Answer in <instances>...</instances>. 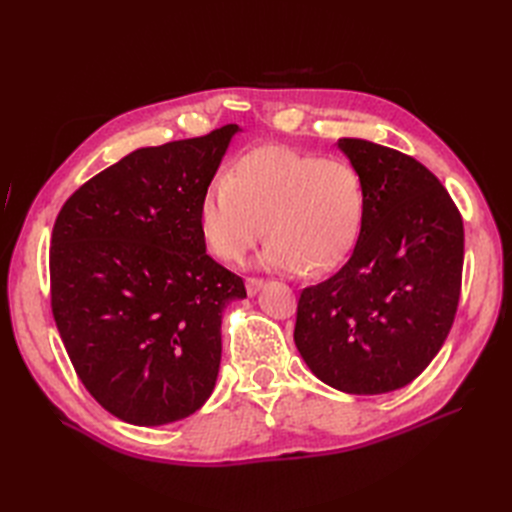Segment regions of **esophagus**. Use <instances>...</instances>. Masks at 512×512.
Listing matches in <instances>:
<instances>
[{
    "label": "esophagus",
    "mask_w": 512,
    "mask_h": 512,
    "mask_svg": "<svg viewBox=\"0 0 512 512\" xmlns=\"http://www.w3.org/2000/svg\"><path fill=\"white\" fill-rule=\"evenodd\" d=\"M265 286V280H262V277H247L245 280V288H247V294H250V297H254V294Z\"/></svg>",
    "instance_id": "obj_1"
}]
</instances>
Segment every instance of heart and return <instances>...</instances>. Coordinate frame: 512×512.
<instances>
[{
  "instance_id": "b5f03b06",
  "label": "heart",
  "mask_w": 512,
  "mask_h": 512,
  "mask_svg": "<svg viewBox=\"0 0 512 512\" xmlns=\"http://www.w3.org/2000/svg\"><path fill=\"white\" fill-rule=\"evenodd\" d=\"M363 218V179L350 162L280 145L243 153L198 205L200 237L215 258L237 265L267 232L262 262L280 271L342 265Z\"/></svg>"
}]
</instances>
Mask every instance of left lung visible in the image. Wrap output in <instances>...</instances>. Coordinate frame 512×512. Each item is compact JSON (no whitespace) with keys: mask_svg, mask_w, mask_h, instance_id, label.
<instances>
[{"mask_svg":"<svg viewBox=\"0 0 512 512\" xmlns=\"http://www.w3.org/2000/svg\"><path fill=\"white\" fill-rule=\"evenodd\" d=\"M337 145L363 179V228L346 265L301 292L294 344L333 389L380 395L421 376L453 327L463 220L412 156L363 138Z\"/></svg>","mask_w":512,"mask_h":512,"instance_id":"obj_1","label":"left lung"}]
</instances>
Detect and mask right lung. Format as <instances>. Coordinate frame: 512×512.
<instances>
[{"mask_svg": "<svg viewBox=\"0 0 512 512\" xmlns=\"http://www.w3.org/2000/svg\"><path fill=\"white\" fill-rule=\"evenodd\" d=\"M143 147L61 207L51 239V307L76 376L121 421L156 427L209 399L222 359V312L239 275L205 254L198 205L230 138Z\"/></svg>", "mask_w": 512, "mask_h": 512, "instance_id": "right-lung-1", "label": "right lung"}]
</instances>
